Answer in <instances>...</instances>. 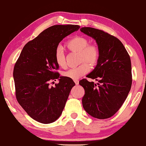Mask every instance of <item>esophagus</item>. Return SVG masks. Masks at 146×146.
I'll return each mask as SVG.
<instances>
[{"label":"esophagus","instance_id":"34e87169","mask_svg":"<svg viewBox=\"0 0 146 146\" xmlns=\"http://www.w3.org/2000/svg\"><path fill=\"white\" fill-rule=\"evenodd\" d=\"M74 82L76 85H78V84H79V80H74Z\"/></svg>","mask_w":146,"mask_h":146}]
</instances>
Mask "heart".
Segmentation results:
<instances>
[{"label":"heart","mask_w":146,"mask_h":146,"mask_svg":"<svg viewBox=\"0 0 146 146\" xmlns=\"http://www.w3.org/2000/svg\"><path fill=\"white\" fill-rule=\"evenodd\" d=\"M66 47L72 51L79 52L80 62H83L77 67L71 68L63 72V76L72 80H78L90 71L89 64L94 66L96 64L100 57V51L95 45L88 44V40L82 36H75L66 43ZM55 60L57 65L64 68L66 66V58L63 51L60 48L56 49Z\"/></svg>","instance_id":"heart-1"}]
</instances>
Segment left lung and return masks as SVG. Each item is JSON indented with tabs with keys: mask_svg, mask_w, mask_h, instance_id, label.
Returning a JSON list of instances; mask_svg holds the SVG:
<instances>
[{
	"mask_svg": "<svg viewBox=\"0 0 146 146\" xmlns=\"http://www.w3.org/2000/svg\"><path fill=\"white\" fill-rule=\"evenodd\" d=\"M80 31L95 39L100 57L95 69L79 84L85 89L83 107L92 117L104 119L111 117L124 103L132 85L131 58L121 42L104 31L92 27Z\"/></svg>",
	"mask_w": 146,
	"mask_h": 146,
	"instance_id": "obj_1",
	"label": "left lung"
}]
</instances>
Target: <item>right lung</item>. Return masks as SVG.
I'll list each match as a JSON object with an SVG mask.
<instances>
[{
    "label": "right lung",
    "instance_id": "obj_1",
    "mask_svg": "<svg viewBox=\"0 0 146 146\" xmlns=\"http://www.w3.org/2000/svg\"><path fill=\"white\" fill-rule=\"evenodd\" d=\"M79 25H53L23 47L13 68L15 96L28 115L38 122H54L62 113L73 80L59 76L55 52L61 40L80 29ZM59 84L49 86L51 80Z\"/></svg>",
    "mask_w": 146,
    "mask_h": 146
}]
</instances>
